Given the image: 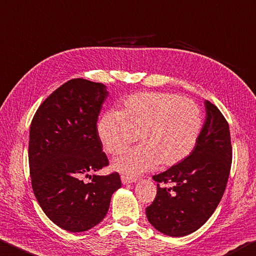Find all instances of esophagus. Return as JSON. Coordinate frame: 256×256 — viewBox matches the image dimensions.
I'll return each instance as SVG.
<instances>
[{"label": "esophagus", "mask_w": 256, "mask_h": 256, "mask_svg": "<svg viewBox=\"0 0 256 256\" xmlns=\"http://www.w3.org/2000/svg\"><path fill=\"white\" fill-rule=\"evenodd\" d=\"M136 181H137V178H135L121 176V182H122L124 184H130V183H134V182H136Z\"/></svg>", "instance_id": "obj_1"}]
</instances>
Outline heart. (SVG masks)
I'll list each match as a JSON object with an SVG mask.
<instances>
[{"mask_svg":"<svg viewBox=\"0 0 256 256\" xmlns=\"http://www.w3.org/2000/svg\"><path fill=\"white\" fill-rule=\"evenodd\" d=\"M201 129L202 114L194 101L163 92L132 94L118 112H106L98 122V138L111 155L121 153L140 135V146L112 162L114 170L129 176L158 164L162 168L180 164L194 152Z\"/></svg>","mask_w":256,"mask_h":256,"instance_id":"1","label":"heart"}]
</instances>
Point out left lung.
Listing matches in <instances>:
<instances>
[{"label":"left lung","mask_w":256,"mask_h":256,"mask_svg":"<svg viewBox=\"0 0 256 256\" xmlns=\"http://www.w3.org/2000/svg\"><path fill=\"white\" fill-rule=\"evenodd\" d=\"M204 108V124L194 152L180 164L153 176L158 183V194L146 208V216L164 235L182 237L199 230L226 189L232 155L230 126L212 102L206 100Z\"/></svg>","instance_id":"8db88e82"}]
</instances>
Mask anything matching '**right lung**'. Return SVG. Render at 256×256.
Masks as SVG:
<instances>
[{
    "mask_svg": "<svg viewBox=\"0 0 256 256\" xmlns=\"http://www.w3.org/2000/svg\"><path fill=\"white\" fill-rule=\"evenodd\" d=\"M109 96L102 83L70 80L38 108L29 132V168L40 207L58 227L72 232L103 220L118 173L90 176L109 164L98 135V118ZM92 178L85 182L84 178Z\"/></svg>",
    "mask_w": 256,
    "mask_h": 256,
    "instance_id": "right-lung-1",
    "label": "right lung"
}]
</instances>
